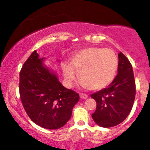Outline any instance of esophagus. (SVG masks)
Wrapping results in <instances>:
<instances>
[{
    "mask_svg": "<svg viewBox=\"0 0 150 150\" xmlns=\"http://www.w3.org/2000/svg\"><path fill=\"white\" fill-rule=\"evenodd\" d=\"M80 97L81 99H87V97H88V96H87L86 94H84V93H81V94H80Z\"/></svg>",
    "mask_w": 150,
    "mask_h": 150,
    "instance_id": "obj_1",
    "label": "esophagus"
}]
</instances>
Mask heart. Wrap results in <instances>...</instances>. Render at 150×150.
<instances>
[{"mask_svg":"<svg viewBox=\"0 0 150 150\" xmlns=\"http://www.w3.org/2000/svg\"><path fill=\"white\" fill-rule=\"evenodd\" d=\"M118 65V57L112 49L88 47L75 53L70 64H63V72L68 87L73 86L77 71L82 87L99 90L111 83L116 76Z\"/></svg>","mask_w":150,"mask_h":150,"instance_id":"obj_1","label":"heart"}]
</instances>
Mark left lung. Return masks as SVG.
I'll use <instances>...</instances> for the list:
<instances>
[{
    "instance_id": "left-lung-1",
    "label": "left lung",
    "mask_w": 150,
    "mask_h": 150,
    "mask_svg": "<svg viewBox=\"0 0 150 150\" xmlns=\"http://www.w3.org/2000/svg\"><path fill=\"white\" fill-rule=\"evenodd\" d=\"M135 92L132 65L126 56L120 52L118 75L108 87L91 95L97 102V108L92 114L93 120L104 128L120 124L131 111Z\"/></svg>"
}]
</instances>
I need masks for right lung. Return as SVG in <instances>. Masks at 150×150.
<instances>
[{
	"mask_svg": "<svg viewBox=\"0 0 150 150\" xmlns=\"http://www.w3.org/2000/svg\"><path fill=\"white\" fill-rule=\"evenodd\" d=\"M44 58L36 50L27 58L20 72L19 90L31 120L42 128L55 130L69 120L80 96L61 85L56 75L43 65Z\"/></svg>",
	"mask_w": 150,
	"mask_h": 150,
	"instance_id": "add662e5",
	"label": "right lung"
}]
</instances>
